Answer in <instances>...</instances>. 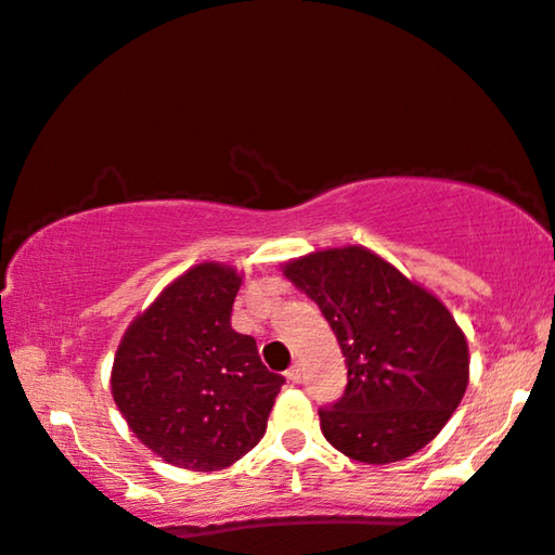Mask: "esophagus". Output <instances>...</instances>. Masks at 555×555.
<instances>
[{
    "label": "esophagus",
    "instance_id": "esophagus-1",
    "mask_svg": "<svg viewBox=\"0 0 555 555\" xmlns=\"http://www.w3.org/2000/svg\"><path fill=\"white\" fill-rule=\"evenodd\" d=\"M286 378H289L292 383H299V380H301V367H299V363L292 365L289 371H286Z\"/></svg>",
    "mask_w": 555,
    "mask_h": 555
}]
</instances>
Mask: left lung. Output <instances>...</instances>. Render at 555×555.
Instances as JSON below:
<instances>
[{
	"instance_id": "obj_1",
	"label": "left lung",
	"mask_w": 555,
	"mask_h": 555,
	"mask_svg": "<svg viewBox=\"0 0 555 555\" xmlns=\"http://www.w3.org/2000/svg\"><path fill=\"white\" fill-rule=\"evenodd\" d=\"M282 271L322 309L347 363L345 396L320 411L324 439L365 464L424 449L469 383L467 337L444 301L365 246L314 250Z\"/></svg>"
}]
</instances>
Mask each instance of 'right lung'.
Returning <instances> with one entry per match:
<instances>
[{
    "label": "right lung",
    "mask_w": 555,
    "mask_h": 555,
    "mask_svg": "<svg viewBox=\"0 0 555 555\" xmlns=\"http://www.w3.org/2000/svg\"><path fill=\"white\" fill-rule=\"evenodd\" d=\"M243 276L203 261L134 317L111 367V396L134 437L167 464L225 469L263 439L284 386L256 339L231 327Z\"/></svg>",
    "instance_id": "right-lung-1"
}]
</instances>
